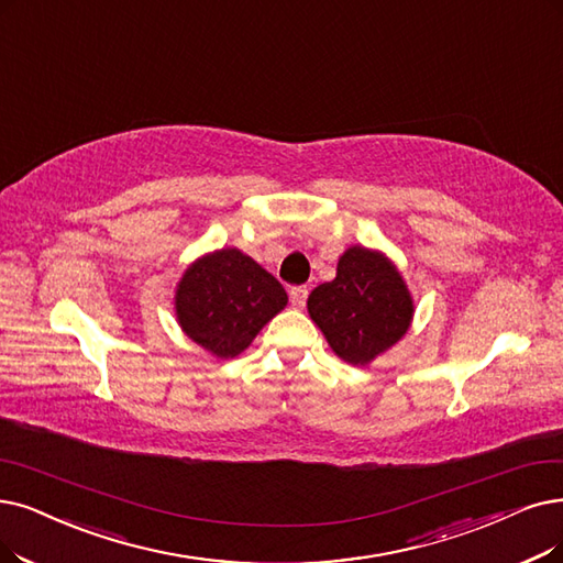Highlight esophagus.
<instances>
[{
  "label": "esophagus",
  "instance_id": "34e87169",
  "mask_svg": "<svg viewBox=\"0 0 563 563\" xmlns=\"http://www.w3.org/2000/svg\"><path fill=\"white\" fill-rule=\"evenodd\" d=\"M290 296V305H294L296 309H302L305 302H307V296H309V288L307 286H294L288 290Z\"/></svg>",
  "mask_w": 563,
  "mask_h": 563
}]
</instances>
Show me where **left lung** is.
Returning <instances> with one entry per match:
<instances>
[{"mask_svg": "<svg viewBox=\"0 0 563 563\" xmlns=\"http://www.w3.org/2000/svg\"><path fill=\"white\" fill-rule=\"evenodd\" d=\"M307 309L330 349L351 365H367L388 351L413 319V300L397 267L360 244L344 252L332 282L311 290Z\"/></svg>", "mask_w": 563, "mask_h": 563, "instance_id": "left-lung-1", "label": "left lung"}]
</instances>
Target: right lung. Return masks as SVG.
Returning <instances> with one entry per match:
<instances>
[{
	"instance_id": "1",
	"label": "right lung",
	"mask_w": 563,
	"mask_h": 563,
	"mask_svg": "<svg viewBox=\"0 0 563 563\" xmlns=\"http://www.w3.org/2000/svg\"><path fill=\"white\" fill-rule=\"evenodd\" d=\"M284 286L240 250L206 254L177 284L175 313L189 340L217 357H235L286 307Z\"/></svg>"
}]
</instances>
